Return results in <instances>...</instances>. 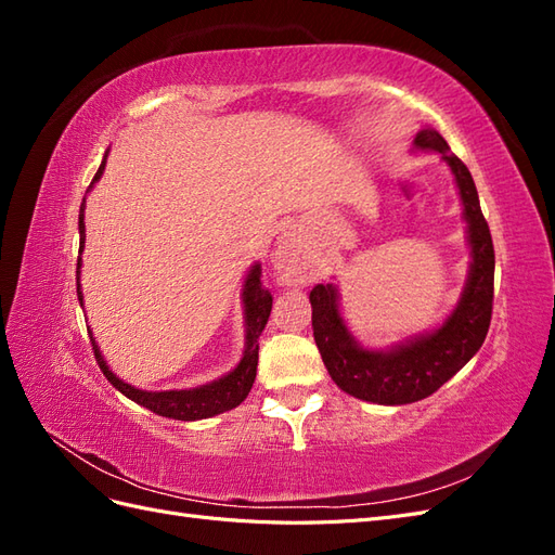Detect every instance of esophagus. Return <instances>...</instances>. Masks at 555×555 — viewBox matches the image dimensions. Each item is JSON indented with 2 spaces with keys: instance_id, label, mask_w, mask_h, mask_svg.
I'll return each mask as SVG.
<instances>
[{
  "instance_id": "34e87169",
  "label": "esophagus",
  "mask_w": 555,
  "mask_h": 555,
  "mask_svg": "<svg viewBox=\"0 0 555 555\" xmlns=\"http://www.w3.org/2000/svg\"><path fill=\"white\" fill-rule=\"evenodd\" d=\"M275 268L282 273V278H289L294 271V249L292 243H280L278 251H275Z\"/></svg>"
}]
</instances>
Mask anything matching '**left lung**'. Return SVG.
<instances>
[{"label": "left lung", "instance_id": "8db88e82", "mask_svg": "<svg viewBox=\"0 0 555 555\" xmlns=\"http://www.w3.org/2000/svg\"><path fill=\"white\" fill-rule=\"evenodd\" d=\"M414 145L440 153L456 176L473 247V266L459 308L438 331L389 351H367L347 333L333 284H317L310 292L314 343L331 379L349 396L379 405H405L438 391L477 354L493 314L495 251L475 180L435 129L418 131Z\"/></svg>", "mask_w": 555, "mask_h": 555}]
</instances>
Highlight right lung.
I'll list each match as a JSON object with an SVG mask.
<instances>
[{
  "label": "right lung",
  "instance_id": "right-lung-1",
  "mask_svg": "<svg viewBox=\"0 0 555 555\" xmlns=\"http://www.w3.org/2000/svg\"><path fill=\"white\" fill-rule=\"evenodd\" d=\"M104 164H106V159L102 162V166H99L92 184L102 178ZM82 210H86V198H82L80 215H78L80 251H82V245H86V224H82V217L86 215H82ZM78 268H80V259H78ZM243 296H245L243 300H245L247 347H245V354H243L241 363L222 379L210 382L206 386H198V389H190V391H141V389H133L131 384L117 379L108 371L106 361L102 359V351H99L96 343L92 340L94 359H96L99 367H102L106 379L115 386L117 391L125 393L133 402H139V405L147 408L150 412H155L159 416L178 418V422H196V418H208L215 414H222L227 410H233L247 398L251 384H255L257 363H259V335L266 328V322H268V317H271V308H273V296L261 282V266H251V271L245 280ZM78 300L82 304L80 284H78Z\"/></svg>",
  "mask_w": 555,
  "mask_h": 555
}]
</instances>
